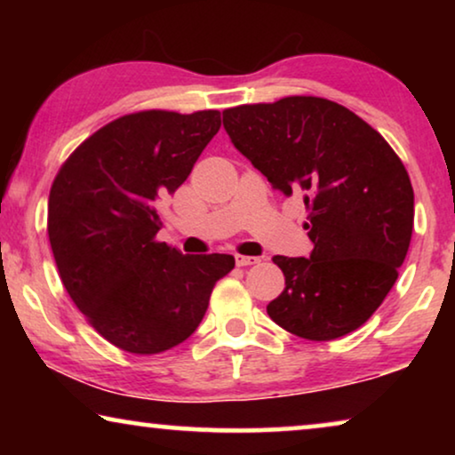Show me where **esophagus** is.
Here are the masks:
<instances>
[{
  "label": "esophagus",
  "instance_id": "esophagus-1",
  "mask_svg": "<svg viewBox=\"0 0 455 455\" xmlns=\"http://www.w3.org/2000/svg\"><path fill=\"white\" fill-rule=\"evenodd\" d=\"M260 263L259 257H244V254H235V265L238 267H248V265H257Z\"/></svg>",
  "mask_w": 455,
  "mask_h": 455
}]
</instances>
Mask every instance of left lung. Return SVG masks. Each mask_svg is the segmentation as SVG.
<instances>
[{"instance_id":"8db88e82","label":"left lung","mask_w":455,"mask_h":455,"mask_svg":"<svg viewBox=\"0 0 455 455\" xmlns=\"http://www.w3.org/2000/svg\"><path fill=\"white\" fill-rule=\"evenodd\" d=\"M234 147L285 196H304L310 259L273 257L285 288L267 313L285 331L331 341L356 331L394 288L414 228V190L387 140L323 97L223 111Z\"/></svg>"}]
</instances>
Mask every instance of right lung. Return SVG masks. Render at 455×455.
Segmentation results:
<instances>
[{
	"mask_svg": "<svg viewBox=\"0 0 455 455\" xmlns=\"http://www.w3.org/2000/svg\"><path fill=\"white\" fill-rule=\"evenodd\" d=\"M221 126L215 109L117 117L60 167L47 234L61 283L92 329L124 352L182 344L207 313L232 254L182 252L157 240V201L190 176Z\"/></svg>",
	"mask_w": 455,
	"mask_h": 455,
	"instance_id": "right-lung-1",
	"label": "right lung"
}]
</instances>
